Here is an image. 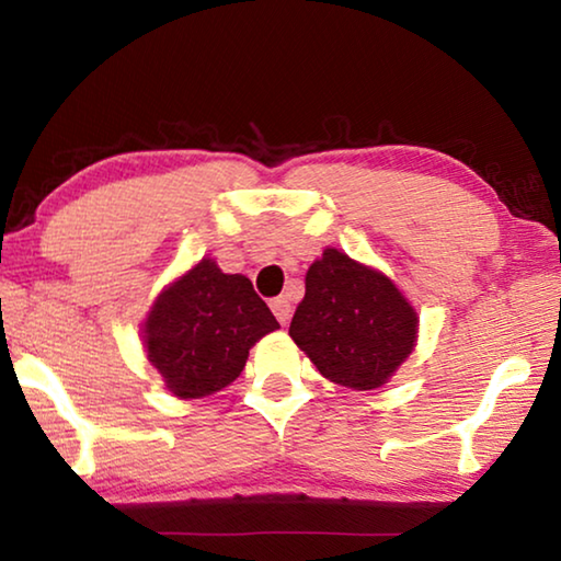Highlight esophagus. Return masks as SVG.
Instances as JSON below:
<instances>
[{"label": "esophagus", "instance_id": "34e87169", "mask_svg": "<svg viewBox=\"0 0 561 561\" xmlns=\"http://www.w3.org/2000/svg\"><path fill=\"white\" fill-rule=\"evenodd\" d=\"M272 311H274V317H277L279 324L287 327L289 319H291V299L289 297H277L272 301Z\"/></svg>", "mask_w": 561, "mask_h": 561}]
</instances>
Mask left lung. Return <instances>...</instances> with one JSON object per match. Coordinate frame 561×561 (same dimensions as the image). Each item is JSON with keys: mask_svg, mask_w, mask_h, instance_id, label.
Here are the masks:
<instances>
[{"mask_svg": "<svg viewBox=\"0 0 561 561\" xmlns=\"http://www.w3.org/2000/svg\"><path fill=\"white\" fill-rule=\"evenodd\" d=\"M289 336L329 381L374 391L413 354L417 314L391 277L327 247L307 272Z\"/></svg>", "mask_w": 561, "mask_h": 561, "instance_id": "obj_1", "label": "left lung"}]
</instances>
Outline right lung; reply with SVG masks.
I'll list each match as a JSON object with an SVG mask.
<instances>
[{"instance_id":"1","label":"right lung","mask_w":561,"mask_h":561,"mask_svg":"<svg viewBox=\"0 0 561 561\" xmlns=\"http://www.w3.org/2000/svg\"><path fill=\"white\" fill-rule=\"evenodd\" d=\"M274 329L277 319L252 282L203 257L158 294L140 334L168 391L190 401L230 386L250 348Z\"/></svg>"}]
</instances>
